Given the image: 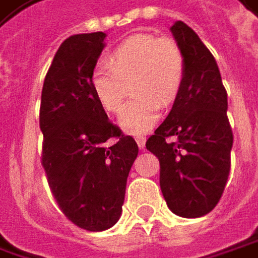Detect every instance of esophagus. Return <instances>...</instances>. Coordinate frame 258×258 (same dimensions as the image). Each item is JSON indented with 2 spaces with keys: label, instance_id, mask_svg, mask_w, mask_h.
Wrapping results in <instances>:
<instances>
[{
  "label": "esophagus",
  "instance_id": "1",
  "mask_svg": "<svg viewBox=\"0 0 258 258\" xmlns=\"http://www.w3.org/2000/svg\"><path fill=\"white\" fill-rule=\"evenodd\" d=\"M136 142H137V146H139L140 149H143V148H145V143H146V137L137 136V137H136Z\"/></svg>",
  "mask_w": 258,
  "mask_h": 258
}]
</instances>
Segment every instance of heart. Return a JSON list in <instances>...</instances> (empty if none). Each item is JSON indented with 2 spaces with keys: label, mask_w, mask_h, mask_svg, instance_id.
<instances>
[{
  "label": "heart",
  "mask_w": 258,
  "mask_h": 258,
  "mask_svg": "<svg viewBox=\"0 0 258 258\" xmlns=\"http://www.w3.org/2000/svg\"><path fill=\"white\" fill-rule=\"evenodd\" d=\"M181 48L170 38L139 34L122 41L110 59L99 61L91 72V88L107 112H116L125 97L127 82L136 94L122 106L118 124L125 133L143 134L158 121L162 105L177 97L184 80Z\"/></svg>",
  "instance_id": "1"
}]
</instances>
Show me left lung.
I'll list each match as a JSON object with an SVG mask.
<instances>
[{"instance_id":"left-lung-1","label":"left lung","mask_w":258,"mask_h":258,"mask_svg":"<svg viewBox=\"0 0 258 258\" xmlns=\"http://www.w3.org/2000/svg\"><path fill=\"white\" fill-rule=\"evenodd\" d=\"M170 31L184 54L186 72L174 105L146 149L159 159V186L168 208L180 217L197 219L222 198L233 134L214 56L186 23L178 20Z\"/></svg>"}]
</instances>
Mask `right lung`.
<instances>
[{"label":"right lung","mask_w":258,"mask_h":258,"mask_svg":"<svg viewBox=\"0 0 258 258\" xmlns=\"http://www.w3.org/2000/svg\"><path fill=\"white\" fill-rule=\"evenodd\" d=\"M106 34L64 39L45 75L39 128L41 164L61 213L78 227L102 232L119 220L139 146L113 125L91 88Z\"/></svg>","instance_id":"right-lung-1"}]
</instances>
